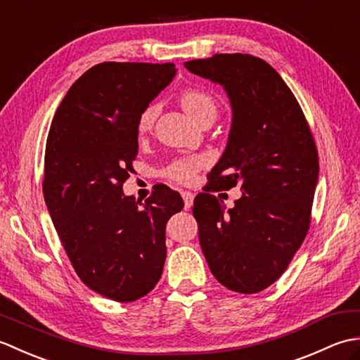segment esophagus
<instances>
[{
  "label": "esophagus",
  "mask_w": 360,
  "mask_h": 360,
  "mask_svg": "<svg viewBox=\"0 0 360 360\" xmlns=\"http://www.w3.org/2000/svg\"><path fill=\"white\" fill-rule=\"evenodd\" d=\"M182 200H184V207L186 210H188L193 205V200L195 195L192 192H182Z\"/></svg>",
  "instance_id": "1"
}]
</instances>
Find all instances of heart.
Returning <instances> with one entry per match:
<instances>
[{
	"label": "heart",
	"instance_id": "1",
	"mask_svg": "<svg viewBox=\"0 0 360 360\" xmlns=\"http://www.w3.org/2000/svg\"><path fill=\"white\" fill-rule=\"evenodd\" d=\"M179 102H181L182 110H184L188 116L196 122H200L205 114L217 112V106H215V102H213V98L207 93H204V91H200V89H186L184 93L181 94ZM156 112H158V108L155 105H150L142 111L139 120H137V129H139L141 133L148 131L151 128L153 122H155V117H156ZM204 164H205V159L200 156L179 159V160H174L172 165L167 167L165 174L173 181L190 182L193 179L195 173L200 170L201 167H204Z\"/></svg>",
	"mask_w": 360,
	"mask_h": 360
}]
</instances>
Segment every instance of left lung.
Returning <instances> with one entry per match:
<instances>
[{
  "mask_svg": "<svg viewBox=\"0 0 360 360\" xmlns=\"http://www.w3.org/2000/svg\"><path fill=\"white\" fill-rule=\"evenodd\" d=\"M190 72L224 88L232 124L210 187L195 198L205 262L221 285L255 294L286 271L311 223L319 181L314 139L280 74L248 53L190 60ZM241 185L232 210L209 191Z\"/></svg>",
  "mask_w": 360,
  "mask_h": 360,
  "instance_id": "8db88e82",
  "label": "left lung"
}]
</instances>
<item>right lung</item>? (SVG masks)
I'll list each match as a JSON object with an SVG mask.
<instances>
[{
    "mask_svg": "<svg viewBox=\"0 0 360 360\" xmlns=\"http://www.w3.org/2000/svg\"><path fill=\"white\" fill-rule=\"evenodd\" d=\"M173 63L96 65L72 83L52 119L44 153L46 207L82 281L116 302L147 295L162 275L165 224L184 202L160 184L136 201L137 120L176 75Z\"/></svg>",
    "mask_w": 360,
    "mask_h": 360,
    "instance_id": "obj_1",
    "label": "right lung"
}]
</instances>
